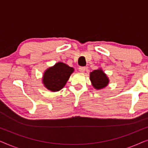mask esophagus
<instances>
[{"instance_id": "esophagus-1", "label": "esophagus", "mask_w": 148, "mask_h": 148, "mask_svg": "<svg viewBox=\"0 0 148 148\" xmlns=\"http://www.w3.org/2000/svg\"><path fill=\"white\" fill-rule=\"evenodd\" d=\"M86 70V68L85 67V66H79V71L82 73L85 72V71Z\"/></svg>"}]
</instances>
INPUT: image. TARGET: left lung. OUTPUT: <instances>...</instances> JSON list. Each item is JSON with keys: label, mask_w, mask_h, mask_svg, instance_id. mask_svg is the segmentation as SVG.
Listing matches in <instances>:
<instances>
[{"label": "left lung", "mask_w": 148, "mask_h": 148, "mask_svg": "<svg viewBox=\"0 0 148 148\" xmlns=\"http://www.w3.org/2000/svg\"><path fill=\"white\" fill-rule=\"evenodd\" d=\"M90 80L92 86L97 90H100L108 85L109 80L106 75L101 69L94 70L90 73Z\"/></svg>", "instance_id": "8db88e82"}]
</instances>
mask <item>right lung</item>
Returning <instances> with one entry per match:
<instances>
[{
  "label": "right lung",
  "instance_id": "right-lung-1",
  "mask_svg": "<svg viewBox=\"0 0 148 148\" xmlns=\"http://www.w3.org/2000/svg\"><path fill=\"white\" fill-rule=\"evenodd\" d=\"M73 68L63 62H58L46 71L43 76V84L48 90L52 92L59 91L65 86Z\"/></svg>",
  "mask_w": 148,
  "mask_h": 148
}]
</instances>
